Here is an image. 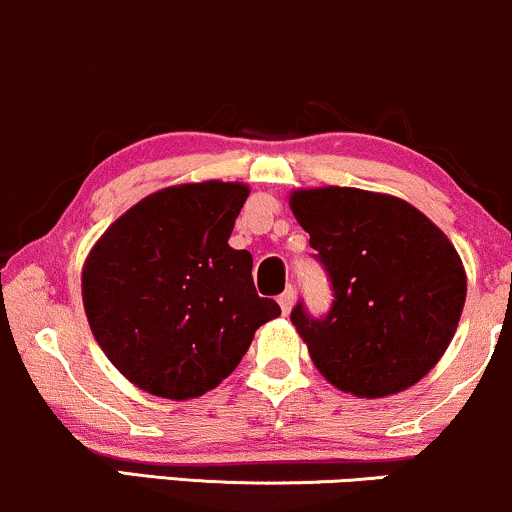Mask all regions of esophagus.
<instances>
[{
	"mask_svg": "<svg viewBox=\"0 0 512 512\" xmlns=\"http://www.w3.org/2000/svg\"><path fill=\"white\" fill-rule=\"evenodd\" d=\"M293 298H296V291H293V286H286V291L279 296V305H281V313L289 315L291 308H293Z\"/></svg>",
	"mask_w": 512,
	"mask_h": 512,
	"instance_id": "1",
	"label": "esophagus"
}]
</instances>
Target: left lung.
<instances>
[{
    "mask_svg": "<svg viewBox=\"0 0 512 512\" xmlns=\"http://www.w3.org/2000/svg\"><path fill=\"white\" fill-rule=\"evenodd\" d=\"M291 211L332 284L325 315L303 301L291 310L317 370L370 399L419 383L448 349L467 296L445 233L404 199L356 187L298 190Z\"/></svg>",
    "mask_w": 512,
    "mask_h": 512,
    "instance_id": "left-lung-1",
    "label": "left lung"
}]
</instances>
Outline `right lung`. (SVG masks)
Instances as JSON below:
<instances>
[{
  "label": "right lung",
  "instance_id": "add662e5",
  "mask_svg": "<svg viewBox=\"0 0 512 512\" xmlns=\"http://www.w3.org/2000/svg\"><path fill=\"white\" fill-rule=\"evenodd\" d=\"M248 195L240 182L166 187L93 245L81 274L88 325L129 383L166 399L204 395L281 315L257 296L250 252L228 245Z\"/></svg>",
  "mask_w": 512,
  "mask_h": 512
}]
</instances>
